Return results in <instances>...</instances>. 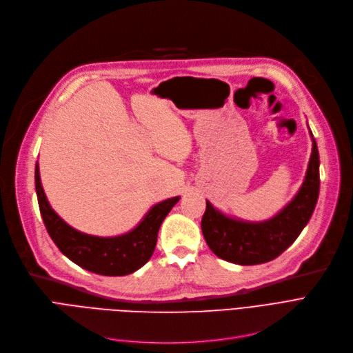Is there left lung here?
Segmentation results:
<instances>
[{"mask_svg": "<svg viewBox=\"0 0 353 353\" xmlns=\"http://www.w3.org/2000/svg\"><path fill=\"white\" fill-rule=\"evenodd\" d=\"M319 187V152L313 139L305 182L286 208L268 221L244 223L225 216L207 201L201 220L204 239L215 256L230 263L253 265L270 261L290 247L309 223L317 203Z\"/></svg>", "mask_w": 353, "mask_h": 353, "instance_id": "8db88e82", "label": "left lung"}]
</instances>
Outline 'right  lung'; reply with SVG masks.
I'll return each instance as SVG.
<instances>
[{
    "instance_id": "1",
    "label": "right lung",
    "mask_w": 353,
    "mask_h": 353,
    "mask_svg": "<svg viewBox=\"0 0 353 353\" xmlns=\"http://www.w3.org/2000/svg\"><path fill=\"white\" fill-rule=\"evenodd\" d=\"M36 192L44 225L59 250L81 268L102 276H126L141 268L154 254L162 221L179 201L174 196L157 204L135 230L123 236L94 237L67 225L52 210L40 182L39 163Z\"/></svg>"
}]
</instances>
